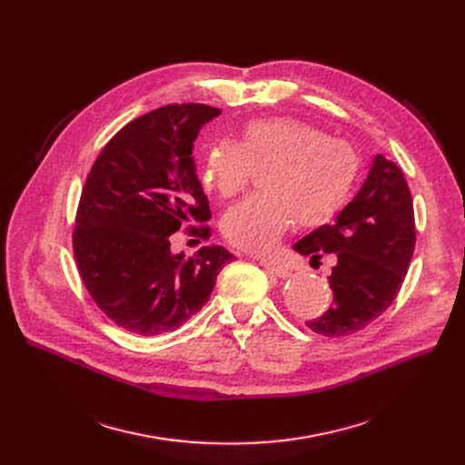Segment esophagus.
<instances>
[{
    "label": "esophagus",
    "mask_w": 465,
    "mask_h": 465,
    "mask_svg": "<svg viewBox=\"0 0 465 465\" xmlns=\"http://www.w3.org/2000/svg\"><path fill=\"white\" fill-rule=\"evenodd\" d=\"M260 265H263L265 270H267V273H272V275H275V277H281V279H284V277H288V275H290V272L286 270L284 265H279V263H275V262L260 260Z\"/></svg>",
    "instance_id": "34e87169"
}]
</instances>
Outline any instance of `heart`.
Masks as SVG:
<instances>
[{"instance_id": "1", "label": "heart", "mask_w": 465, "mask_h": 465, "mask_svg": "<svg viewBox=\"0 0 465 465\" xmlns=\"http://www.w3.org/2000/svg\"><path fill=\"white\" fill-rule=\"evenodd\" d=\"M265 167V192L228 209L220 224L232 245L251 252L275 249L296 218L307 228L330 223L351 200L360 156L352 143L305 120L258 118L242 126L239 144L223 139L207 151L205 184L233 198Z\"/></svg>"}]
</instances>
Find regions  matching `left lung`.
<instances>
[{
  "mask_svg": "<svg viewBox=\"0 0 465 465\" xmlns=\"http://www.w3.org/2000/svg\"><path fill=\"white\" fill-rule=\"evenodd\" d=\"M417 228L409 184L401 169L379 154L356 198L324 224L294 245L303 256L321 260L333 254L328 277L331 307L305 321L314 333L343 337L363 330L392 302L407 275Z\"/></svg>",
  "mask_w": 465,
  "mask_h": 465,
  "instance_id": "obj_1",
  "label": "left lung"
}]
</instances>
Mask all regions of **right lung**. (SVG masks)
<instances>
[{"instance_id":"obj_1","label":"right lung","mask_w":465,"mask_h":465,"mask_svg":"<svg viewBox=\"0 0 465 465\" xmlns=\"http://www.w3.org/2000/svg\"><path fill=\"white\" fill-rule=\"evenodd\" d=\"M218 114L205 104L154 109L118 130L90 169L73 254L88 294L118 328L137 335L177 330L207 303L220 270L235 258L220 245L188 260L169 251L184 224L188 235L211 237L192 146Z\"/></svg>"}]
</instances>
